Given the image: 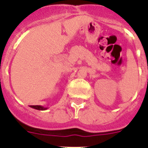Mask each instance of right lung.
Returning <instances> with one entry per match:
<instances>
[{"instance_id": "1", "label": "right lung", "mask_w": 148, "mask_h": 148, "mask_svg": "<svg viewBox=\"0 0 148 148\" xmlns=\"http://www.w3.org/2000/svg\"><path fill=\"white\" fill-rule=\"evenodd\" d=\"M30 107L32 108H34V109H36V110H47L48 108L47 107H44V106H30Z\"/></svg>"}]
</instances>
